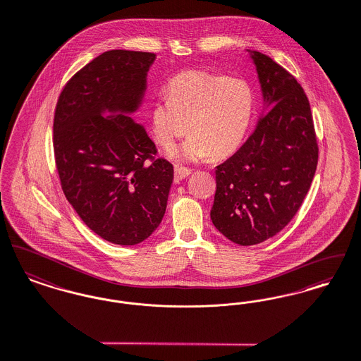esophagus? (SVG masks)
Segmentation results:
<instances>
[{"mask_svg":"<svg viewBox=\"0 0 361 361\" xmlns=\"http://www.w3.org/2000/svg\"><path fill=\"white\" fill-rule=\"evenodd\" d=\"M189 169H185V167H175V183H180V180H183L186 176L190 175Z\"/></svg>","mask_w":361,"mask_h":361,"instance_id":"34e87169","label":"esophagus"}]
</instances>
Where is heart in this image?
Here are the masks:
<instances>
[{
	"label": "heart",
	"instance_id": "obj_1",
	"mask_svg": "<svg viewBox=\"0 0 361 361\" xmlns=\"http://www.w3.org/2000/svg\"><path fill=\"white\" fill-rule=\"evenodd\" d=\"M170 95H160L151 111L156 142L171 151L189 132L176 157L204 161L232 152L245 138L254 111V92L242 77L186 72L170 82Z\"/></svg>",
	"mask_w": 361,
	"mask_h": 361
}]
</instances>
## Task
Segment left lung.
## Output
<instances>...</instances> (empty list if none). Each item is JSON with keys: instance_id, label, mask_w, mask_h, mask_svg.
<instances>
[{"instance_id": "8db88e82", "label": "left lung", "mask_w": 361, "mask_h": 361, "mask_svg": "<svg viewBox=\"0 0 361 361\" xmlns=\"http://www.w3.org/2000/svg\"><path fill=\"white\" fill-rule=\"evenodd\" d=\"M266 114L228 160L216 167L213 226L231 242L252 246L273 238L302 207L318 164L308 97L298 80L259 51H250Z\"/></svg>"}]
</instances>
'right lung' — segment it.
I'll use <instances>...</instances> for the list:
<instances>
[{
  "label": "right lung",
  "instance_id": "add662e5",
  "mask_svg": "<svg viewBox=\"0 0 361 361\" xmlns=\"http://www.w3.org/2000/svg\"><path fill=\"white\" fill-rule=\"evenodd\" d=\"M153 53L110 50L80 69L58 97L53 145L63 194L96 235L144 242L167 208L173 167L130 114L147 90Z\"/></svg>",
  "mask_w": 361,
  "mask_h": 361
}]
</instances>
